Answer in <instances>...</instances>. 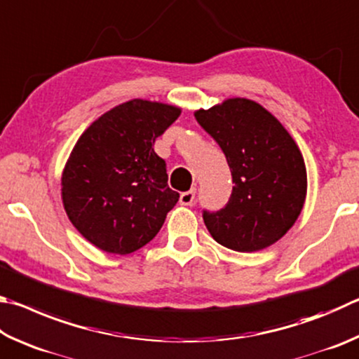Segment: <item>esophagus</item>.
<instances>
[{
  "label": "esophagus",
  "mask_w": 359,
  "mask_h": 359,
  "mask_svg": "<svg viewBox=\"0 0 359 359\" xmlns=\"http://www.w3.org/2000/svg\"><path fill=\"white\" fill-rule=\"evenodd\" d=\"M194 196H196V188H191V190L184 191L180 194V204L182 205H191L194 202Z\"/></svg>",
  "instance_id": "obj_1"
}]
</instances>
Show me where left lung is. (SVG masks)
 <instances>
[{"instance_id":"8db88e82","label":"left lung","mask_w":359,"mask_h":359,"mask_svg":"<svg viewBox=\"0 0 359 359\" xmlns=\"http://www.w3.org/2000/svg\"><path fill=\"white\" fill-rule=\"evenodd\" d=\"M194 117L224 152L236 184L224 208L204 210L208 232L240 252L276 243L295 224L308 191L297 142L270 111L242 97L198 109Z\"/></svg>"}]
</instances>
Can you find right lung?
Returning a JSON list of instances; mask_svg holds the SVG:
<instances>
[{
	"mask_svg": "<svg viewBox=\"0 0 359 359\" xmlns=\"http://www.w3.org/2000/svg\"><path fill=\"white\" fill-rule=\"evenodd\" d=\"M179 107L133 99L84 130L64 166L61 196L75 229L109 254H130L157 236L179 193L154 142Z\"/></svg>",
	"mask_w": 359,
	"mask_h": 359,
	"instance_id": "1",
	"label": "right lung"
}]
</instances>
